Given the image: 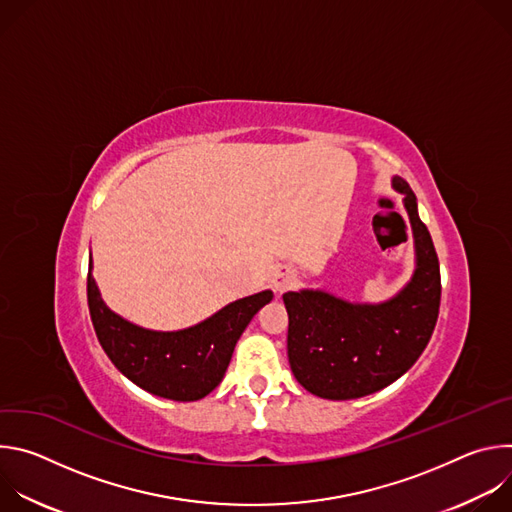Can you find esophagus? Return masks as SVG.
<instances>
[{
	"mask_svg": "<svg viewBox=\"0 0 512 512\" xmlns=\"http://www.w3.org/2000/svg\"><path fill=\"white\" fill-rule=\"evenodd\" d=\"M294 281H296V275H294V271H291L289 267H285V265L275 267L273 277H271V283H273V287H275L277 291L289 289L291 285H294Z\"/></svg>",
	"mask_w": 512,
	"mask_h": 512,
	"instance_id": "1",
	"label": "esophagus"
}]
</instances>
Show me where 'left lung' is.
<instances>
[{
	"mask_svg": "<svg viewBox=\"0 0 512 512\" xmlns=\"http://www.w3.org/2000/svg\"><path fill=\"white\" fill-rule=\"evenodd\" d=\"M417 247V269L397 298L381 306H354L324 291H287V356L302 387L324 399L371 395L407 373L425 350L442 300L440 261L417 200L395 178Z\"/></svg>",
	"mask_w": 512,
	"mask_h": 512,
	"instance_id": "1",
	"label": "left lung"
}]
</instances>
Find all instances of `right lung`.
<instances>
[{
    "mask_svg": "<svg viewBox=\"0 0 512 512\" xmlns=\"http://www.w3.org/2000/svg\"><path fill=\"white\" fill-rule=\"evenodd\" d=\"M271 298L265 289L188 330L152 332L113 314L87 275L89 312L105 354L137 387L174 401H198L221 383L237 340Z\"/></svg>",
    "mask_w": 512,
    "mask_h": 512,
    "instance_id": "1",
    "label": "right lung"
}]
</instances>
